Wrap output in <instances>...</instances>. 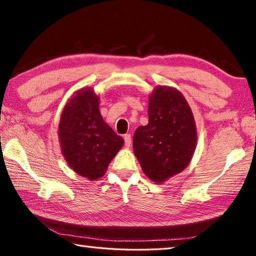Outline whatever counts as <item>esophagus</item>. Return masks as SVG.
Listing matches in <instances>:
<instances>
[{"instance_id":"1","label":"esophagus","mask_w":256,"mask_h":256,"mask_svg":"<svg viewBox=\"0 0 256 256\" xmlns=\"http://www.w3.org/2000/svg\"><path fill=\"white\" fill-rule=\"evenodd\" d=\"M131 134H125L124 136V142H125V146H131Z\"/></svg>"}]
</instances>
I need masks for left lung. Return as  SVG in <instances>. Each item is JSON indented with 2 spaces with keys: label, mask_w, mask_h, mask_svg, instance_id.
Returning a JSON list of instances; mask_svg holds the SVG:
<instances>
[{
  "label": "left lung",
  "mask_w": 256,
  "mask_h": 256,
  "mask_svg": "<svg viewBox=\"0 0 256 256\" xmlns=\"http://www.w3.org/2000/svg\"><path fill=\"white\" fill-rule=\"evenodd\" d=\"M148 116L149 123L134 132L133 150L146 176L162 183L188 167L196 148V126L186 99L172 86H156Z\"/></svg>",
  "instance_id": "left-lung-1"
}]
</instances>
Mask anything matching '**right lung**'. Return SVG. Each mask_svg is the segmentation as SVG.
Masks as SVG:
<instances>
[{
  "mask_svg": "<svg viewBox=\"0 0 256 256\" xmlns=\"http://www.w3.org/2000/svg\"><path fill=\"white\" fill-rule=\"evenodd\" d=\"M58 138L68 166L90 180L105 175L124 144L123 138L102 120L99 97L92 88L78 90L68 99L60 115Z\"/></svg>",
  "mask_w": 256,
  "mask_h": 256,
  "instance_id": "1",
  "label": "right lung"
}]
</instances>
